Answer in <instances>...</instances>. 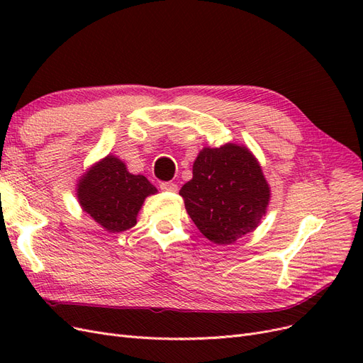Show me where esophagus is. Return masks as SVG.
Instances as JSON below:
<instances>
[{"mask_svg": "<svg viewBox=\"0 0 363 363\" xmlns=\"http://www.w3.org/2000/svg\"><path fill=\"white\" fill-rule=\"evenodd\" d=\"M160 189L167 191V192H177L179 186L172 182H163V183H160Z\"/></svg>", "mask_w": 363, "mask_h": 363, "instance_id": "34e87169", "label": "esophagus"}]
</instances>
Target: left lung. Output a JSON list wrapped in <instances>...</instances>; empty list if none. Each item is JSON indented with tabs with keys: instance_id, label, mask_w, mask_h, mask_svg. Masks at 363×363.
Instances as JSON below:
<instances>
[{
	"instance_id": "obj_1",
	"label": "left lung",
	"mask_w": 363,
	"mask_h": 363,
	"mask_svg": "<svg viewBox=\"0 0 363 363\" xmlns=\"http://www.w3.org/2000/svg\"><path fill=\"white\" fill-rule=\"evenodd\" d=\"M192 174L180 195L194 224L213 244H233L265 216L269 186L247 147L203 148Z\"/></svg>"
}]
</instances>
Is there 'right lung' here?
<instances>
[{
    "instance_id": "1",
    "label": "right lung",
    "mask_w": 363,
    "mask_h": 363,
    "mask_svg": "<svg viewBox=\"0 0 363 363\" xmlns=\"http://www.w3.org/2000/svg\"><path fill=\"white\" fill-rule=\"evenodd\" d=\"M156 192L144 175L130 174L123 160L108 155L80 179L77 196L95 223L107 232L119 233L136 224L142 204Z\"/></svg>"
}]
</instances>
